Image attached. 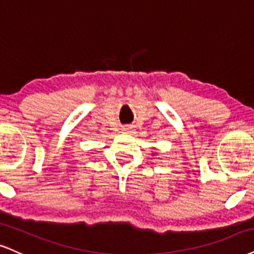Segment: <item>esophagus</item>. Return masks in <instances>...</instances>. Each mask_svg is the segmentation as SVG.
Masks as SVG:
<instances>
[{"label":"esophagus","instance_id":"1","mask_svg":"<svg viewBox=\"0 0 254 254\" xmlns=\"http://www.w3.org/2000/svg\"><path fill=\"white\" fill-rule=\"evenodd\" d=\"M132 129L133 127H130V125H125V127H122V131H123V132H131V130Z\"/></svg>","mask_w":254,"mask_h":254}]
</instances>
